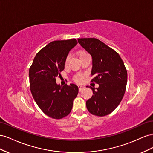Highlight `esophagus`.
Here are the masks:
<instances>
[{"label": "esophagus", "instance_id": "esophagus-1", "mask_svg": "<svg viewBox=\"0 0 153 153\" xmlns=\"http://www.w3.org/2000/svg\"><path fill=\"white\" fill-rule=\"evenodd\" d=\"M78 88H79V91H81L82 89L85 88V87L82 86H81V85H79V86H78Z\"/></svg>", "mask_w": 153, "mask_h": 153}]
</instances>
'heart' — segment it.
I'll list each match as a JSON object with an SVG mask.
<instances>
[{"label":"heart","instance_id":"1","mask_svg":"<svg viewBox=\"0 0 153 153\" xmlns=\"http://www.w3.org/2000/svg\"><path fill=\"white\" fill-rule=\"evenodd\" d=\"M86 54H88L87 53H86V52H81L79 53V58H81L82 56H83ZM69 59H70V56L68 55L67 56L66 59H65V66H67V65H68V63L69 62ZM82 79H83V76H82V75H76L74 76V81H75L76 82H77V83H80V82H81L82 81Z\"/></svg>","mask_w":153,"mask_h":153}]
</instances>
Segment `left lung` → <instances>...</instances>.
Returning <instances> with one entry per match:
<instances>
[{
	"label": "left lung",
	"mask_w": 153,
	"mask_h": 153,
	"mask_svg": "<svg viewBox=\"0 0 153 153\" xmlns=\"http://www.w3.org/2000/svg\"><path fill=\"white\" fill-rule=\"evenodd\" d=\"M78 42L92 58L91 82L99 84L97 88L90 86L93 95L86 102L92 115L103 117L111 113L123 99L127 85L128 73L119 54L98 39L79 38Z\"/></svg>",
	"instance_id": "1"
}]
</instances>
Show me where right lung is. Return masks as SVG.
<instances>
[{"label":"right lung","instance_id":"obj_1","mask_svg":"<svg viewBox=\"0 0 153 153\" xmlns=\"http://www.w3.org/2000/svg\"><path fill=\"white\" fill-rule=\"evenodd\" d=\"M77 44L75 38L53 41L36 54L29 68L30 90L40 110L54 119L71 113L73 101L78 94L74 84L60 86L56 77L65 68V60L70 51Z\"/></svg>","mask_w":153,"mask_h":153}]
</instances>
